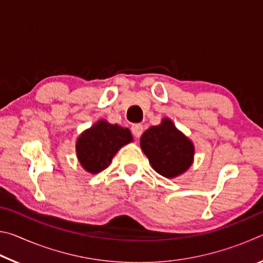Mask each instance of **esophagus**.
Wrapping results in <instances>:
<instances>
[{"label": "esophagus", "mask_w": 263, "mask_h": 263, "mask_svg": "<svg viewBox=\"0 0 263 263\" xmlns=\"http://www.w3.org/2000/svg\"><path fill=\"white\" fill-rule=\"evenodd\" d=\"M131 131L136 138H140L142 132H144V126H142L141 124H133L131 126Z\"/></svg>", "instance_id": "obj_1"}]
</instances>
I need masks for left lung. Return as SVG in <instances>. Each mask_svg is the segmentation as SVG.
Instances as JSON below:
<instances>
[{
	"mask_svg": "<svg viewBox=\"0 0 263 263\" xmlns=\"http://www.w3.org/2000/svg\"><path fill=\"white\" fill-rule=\"evenodd\" d=\"M140 147L154 171L167 179L183 174L194 161L193 141L169 118L142 133Z\"/></svg>",
	"mask_w": 263,
	"mask_h": 263,
	"instance_id": "8db88e82",
	"label": "left lung"
}]
</instances>
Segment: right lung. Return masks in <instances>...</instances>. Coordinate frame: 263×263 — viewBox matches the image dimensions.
Instances as JSON below:
<instances>
[{
    "instance_id": "right-lung-1",
    "label": "right lung",
    "mask_w": 263,
    "mask_h": 263,
    "mask_svg": "<svg viewBox=\"0 0 263 263\" xmlns=\"http://www.w3.org/2000/svg\"><path fill=\"white\" fill-rule=\"evenodd\" d=\"M131 141L128 128L101 119L78 138L75 147L79 162L84 171L97 174L108 168L118 149Z\"/></svg>"
}]
</instances>
